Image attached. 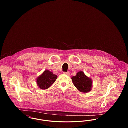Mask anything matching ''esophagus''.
I'll use <instances>...</instances> for the list:
<instances>
[{
    "instance_id": "esophagus-1",
    "label": "esophagus",
    "mask_w": 128,
    "mask_h": 128,
    "mask_svg": "<svg viewBox=\"0 0 128 128\" xmlns=\"http://www.w3.org/2000/svg\"><path fill=\"white\" fill-rule=\"evenodd\" d=\"M64 74H66V75H68V76H69L70 75V72H64Z\"/></svg>"
}]
</instances>
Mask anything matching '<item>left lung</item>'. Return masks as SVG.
I'll list each match as a JSON object with an SVG mask.
<instances>
[{"mask_svg":"<svg viewBox=\"0 0 128 128\" xmlns=\"http://www.w3.org/2000/svg\"><path fill=\"white\" fill-rule=\"evenodd\" d=\"M73 84L82 92L86 93L91 90L92 80L87 77L82 71L78 72L76 76L72 77Z\"/></svg>","mask_w":128,"mask_h":128,"instance_id":"8db88e82","label":"left lung"}]
</instances>
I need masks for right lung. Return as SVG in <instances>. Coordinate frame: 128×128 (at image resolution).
<instances>
[{
	"label": "right lung",
	"mask_w": 128,
	"mask_h": 128,
	"mask_svg": "<svg viewBox=\"0 0 128 128\" xmlns=\"http://www.w3.org/2000/svg\"><path fill=\"white\" fill-rule=\"evenodd\" d=\"M57 77L58 76L52 72L46 70L37 77V85L41 89H47L55 82Z\"/></svg>",
	"instance_id": "obj_1"
}]
</instances>
